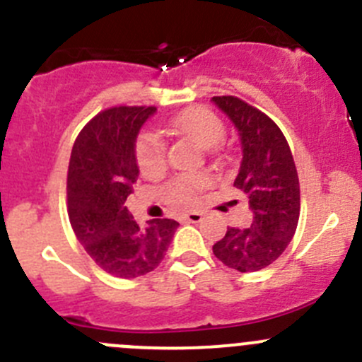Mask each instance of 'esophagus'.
<instances>
[{"mask_svg":"<svg viewBox=\"0 0 362 362\" xmlns=\"http://www.w3.org/2000/svg\"><path fill=\"white\" fill-rule=\"evenodd\" d=\"M184 221L191 222V224H196V222H199L203 218V214H199V211L192 210V211H187V214H184Z\"/></svg>","mask_w":362,"mask_h":362,"instance_id":"34e87169","label":"esophagus"}]
</instances>
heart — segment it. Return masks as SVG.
<instances>
[{"label": "heart", "mask_w": 362, "mask_h": 362, "mask_svg": "<svg viewBox=\"0 0 362 362\" xmlns=\"http://www.w3.org/2000/svg\"><path fill=\"white\" fill-rule=\"evenodd\" d=\"M170 131L178 136L194 140L199 147L214 148L224 138V124L210 108L194 107L178 113L170 120ZM136 163L145 177H156L166 168V145L156 133H144L136 141ZM206 184L203 175H184L166 185L168 202L173 204H187L194 202L199 189Z\"/></svg>", "instance_id": "b5f03b06"}]
</instances>
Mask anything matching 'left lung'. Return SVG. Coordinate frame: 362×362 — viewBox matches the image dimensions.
Instances as JSON below:
<instances>
[{
    "instance_id": "obj_1",
    "label": "left lung",
    "mask_w": 362,
    "mask_h": 362,
    "mask_svg": "<svg viewBox=\"0 0 362 362\" xmlns=\"http://www.w3.org/2000/svg\"><path fill=\"white\" fill-rule=\"evenodd\" d=\"M236 127L242 163L235 187L249 199V228H228L214 254L228 268L259 272L284 254L299 221V180L289 144L280 127L235 96L211 98Z\"/></svg>"
}]
</instances>
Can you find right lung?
Instances as JSON below:
<instances>
[{
    "mask_svg": "<svg viewBox=\"0 0 362 362\" xmlns=\"http://www.w3.org/2000/svg\"><path fill=\"white\" fill-rule=\"evenodd\" d=\"M154 107H119L94 117L75 140L68 168V215L76 240L107 273L147 275L160 264L178 228L158 218L133 221L127 196L140 175L136 138Z\"/></svg>",
    "mask_w": 362,
    "mask_h": 362,
    "instance_id": "obj_1",
    "label": "right lung"
}]
</instances>
